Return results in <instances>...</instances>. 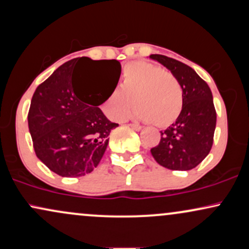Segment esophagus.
I'll list each match as a JSON object with an SVG mask.
<instances>
[{
  "mask_svg": "<svg viewBox=\"0 0 249 249\" xmlns=\"http://www.w3.org/2000/svg\"><path fill=\"white\" fill-rule=\"evenodd\" d=\"M128 126H131L133 130H136V131H141L142 128L141 125H138V124H128Z\"/></svg>",
  "mask_w": 249,
  "mask_h": 249,
  "instance_id": "obj_1",
  "label": "esophagus"
}]
</instances>
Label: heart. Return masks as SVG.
<instances>
[{
    "mask_svg": "<svg viewBox=\"0 0 249 249\" xmlns=\"http://www.w3.org/2000/svg\"><path fill=\"white\" fill-rule=\"evenodd\" d=\"M137 105L134 117L166 127L178 119L182 110V89L178 79L158 65L133 62L123 70L121 89L111 91L103 104L110 118L122 121Z\"/></svg>",
    "mask_w": 249,
    "mask_h": 249,
    "instance_id": "heart-1",
    "label": "heart"
}]
</instances>
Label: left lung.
Returning a JSON list of instances; mask_svg holds the SVG:
<instances>
[{"instance_id":"obj_1","label":"left lung","mask_w":249,"mask_h":249,"mask_svg":"<svg viewBox=\"0 0 249 249\" xmlns=\"http://www.w3.org/2000/svg\"><path fill=\"white\" fill-rule=\"evenodd\" d=\"M172 72L182 89V110L176 123L165 131L156 147L154 160L174 171L196 167L210 153L216 125L212 91L207 83L184 63L162 55H150Z\"/></svg>"}]
</instances>
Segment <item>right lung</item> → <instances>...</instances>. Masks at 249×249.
<instances>
[{
  "mask_svg": "<svg viewBox=\"0 0 249 249\" xmlns=\"http://www.w3.org/2000/svg\"><path fill=\"white\" fill-rule=\"evenodd\" d=\"M94 83L83 90L78 73ZM122 72L116 59L78 57L65 62L38 85L31 98L28 125L37 158L61 177L76 178L98 166L108 144L110 122L98 107L115 90Z\"/></svg>",
  "mask_w": 249,
  "mask_h": 249,
  "instance_id": "add662e5",
  "label": "right lung"
}]
</instances>
